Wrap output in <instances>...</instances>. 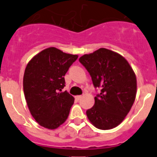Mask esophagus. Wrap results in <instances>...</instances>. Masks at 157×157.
<instances>
[{
  "label": "esophagus",
  "instance_id": "1",
  "mask_svg": "<svg viewBox=\"0 0 157 157\" xmlns=\"http://www.w3.org/2000/svg\"><path fill=\"white\" fill-rule=\"evenodd\" d=\"M82 98V96L81 95H78V96H75V99L76 100H78H78H80Z\"/></svg>",
  "mask_w": 157,
  "mask_h": 157
}]
</instances>
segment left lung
Here are the masks:
<instances>
[{"label":"left lung","instance_id":"8db88e82","mask_svg":"<svg viewBox=\"0 0 157 157\" xmlns=\"http://www.w3.org/2000/svg\"><path fill=\"white\" fill-rule=\"evenodd\" d=\"M79 61L92 78L94 86L101 89L95 103L86 111L88 120L95 127L110 130L123 121L135 101L137 78L127 59L105 48L85 54Z\"/></svg>","mask_w":157,"mask_h":157}]
</instances>
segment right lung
<instances>
[{
    "instance_id": "obj_1",
    "label": "right lung",
    "mask_w": 157,
    "mask_h": 157,
    "mask_svg": "<svg viewBox=\"0 0 157 157\" xmlns=\"http://www.w3.org/2000/svg\"><path fill=\"white\" fill-rule=\"evenodd\" d=\"M78 55L49 47L36 54L23 75V92L30 114L41 127L54 130L69 116L75 98L67 91L64 75Z\"/></svg>"
}]
</instances>
